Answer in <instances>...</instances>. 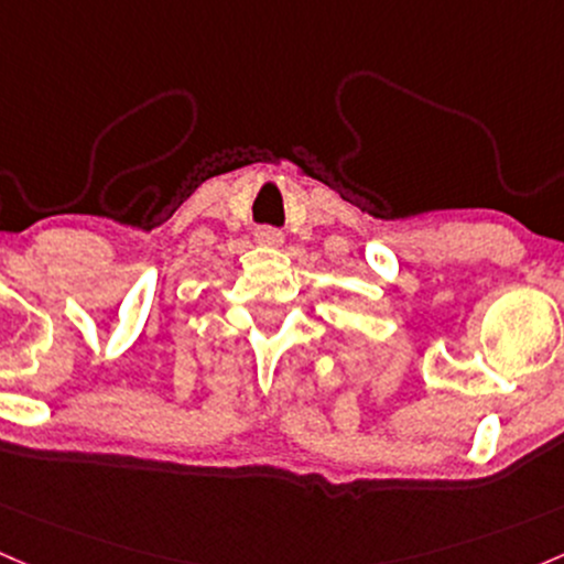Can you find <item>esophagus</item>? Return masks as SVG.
Segmentation results:
<instances>
[{
  "label": "esophagus",
  "instance_id": "esophagus-1",
  "mask_svg": "<svg viewBox=\"0 0 564 564\" xmlns=\"http://www.w3.org/2000/svg\"><path fill=\"white\" fill-rule=\"evenodd\" d=\"M257 243L268 246V249H281L283 235L281 230H272V227H259L257 230Z\"/></svg>",
  "mask_w": 564,
  "mask_h": 564
}]
</instances>
